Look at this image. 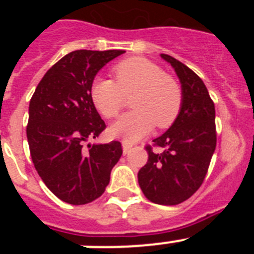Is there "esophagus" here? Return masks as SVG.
I'll list each match as a JSON object with an SVG mask.
<instances>
[{
    "instance_id": "esophagus-1",
    "label": "esophagus",
    "mask_w": 254,
    "mask_h": 254,
    "mask_svg": "<svg viewBox=\"0 0 254 254\" xmlns=\"http://www.w3.org/2000/svg\"><path fill=\"white\" fill-rule=\"evenodd\" d=\"M122 145H123V152H125V154H127V152L131 151V149L133 147V143L129 142V141H127V140H123Z\"/></svg>"
}]
</instances>
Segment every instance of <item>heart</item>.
<instances>
[{"label":"heart","instance_id":"1","mask_svg":"<svg viewBox=\"0 0 254 254\" xmlns=\"http://www.w3.org/2000/svg\"><path fill=\"white\" fill-rule=\"evenodd\" d=\"M113 75L116 82L98 77L91 85V100L107 120L120 116L126 96L133 95L134 111L112 126L113 136L136 141L154 126L165 129L176 122L183 105V90L178 80L159 64L142 57L127 58L113 67Z\"/></svg>","mask_w":254,"mask_h":254}]
</instances>
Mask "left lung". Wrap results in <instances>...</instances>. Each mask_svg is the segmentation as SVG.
Segmentation results:
<instances>
[{"mask_svg": "<svg viewBox=\"0 0 254 254\" xmlns=\"http://www.w3.org/2000/svg\"><path fill=\"white\" fill-rule=\"evenodd\" d=\"M161 57L181 80L183 105L172 127L145 146L149 159L138 172V185L149 201L173 206L190 198L205 181L216 147V125L214 102L199 76L172 56Z\"/></svg>", "mask_w": 254, "mask_h": 254, "instance_id": "1", "label": "left lung"}]
</instances>
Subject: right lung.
<instances>
[{"mask_svg": "<svg viewBox=\"0 0 254 254\" xmlns=\"http://www.w3.org/2000/svg\"><path fill=\"white\" fill-rule=\"evenodd\" d=\"M125 51H73L46 72L31 96L26 137L44 185L71 205L104 193L122 155L120 141L90 145L105 128L91 100L94 77Z\"/></svg>", "mask_w": 254, "mask_h": 254, "instance_id": "obj_1", "label": "right lung"}]
</instances>
